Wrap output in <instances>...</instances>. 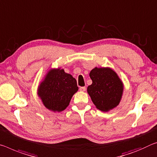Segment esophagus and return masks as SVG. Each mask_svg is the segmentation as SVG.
<instances>
[{
	"label": "esophagus",
	"mask_w": 157,
	"mask_h": 157,
	"mask_svg": "<svg viewBox=\"0 0 157 157\" xmlns=\"http://www.w3.org/2000/svg\"><path fill=\"white\" fill-rule=\"evenodd\" d=\"M85 90H86V87H85V86H81V87H79V91H84Z\"/></svg>",
	"instance_id": "obj_1"
}]
</instances>
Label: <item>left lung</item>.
Returning a JSON list of instances; mask_svg holds the SVG:
<instances>
[{"instance_id": "obj_1", "label": "left lung", "mask_w": 157, "mask_h": 157, "mask_svg": "<svg viewBox=\"0 0 157 157\" xmlns=\"http://www.w3.org/2000/svg\"><path fill=\"white\" fill-rule=\"evenodd\" d=\"M89 76L92 84L87 87V92L96 108L107 112L118 105L123 84L115 72L108 68H95Z\"/></svg>"}]
</instances>
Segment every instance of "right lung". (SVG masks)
Wrapping results in <instances>:
<instances>
[{"mask_svg":"<svg viewBox=\"0 0 157 157\" xmlns=\"http://www.w3.org/2000/svg\"><path fill=\"white\" fill-rule=\"evenodd\" d=\"M77 81L63 69L51 70L40 85L38 95L47 109L61 112L68 106L72 96L78 91Z\"/></svg>","mask_w":157,"mask_h":157,"instance_id":"1","label":"right lung"}]
</instances>
